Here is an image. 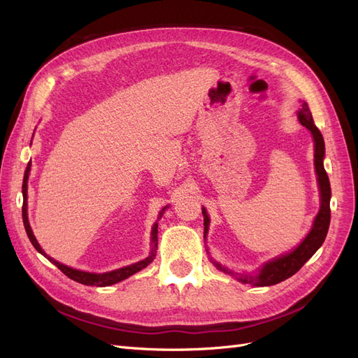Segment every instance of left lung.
I'll return each mask as SVG.
<instances>
[{"mask_svg": "<svg viewBox=\"0 0 358 358\" xmlns=\"http://www.w3.org/2000/svg\"><path fill=\"white\" fill-rule=\"evenodd\" d=\"M299 121L303 127H306L309 129L313 136V140H315V169L318 175L320 191H321V209L317 215L315 221H313V227L309 231V234L306 236V239L303 241L294 251L287 255L279 257L273 259V262L266 263L264 267L262 268V272H259V275L257 276L239 275V280L243 284H254L257 287H268V285L282 282V280L291 278L292 275L299 272V270L303 267V264H305L308 259L318 251L327 236L329 225H330L331 188H330L327 171L322 164L324 152H326V148H324V138L317 125L313 124L312 113L306 103H303L301 109L299 112ZM203 218H204V234H206L208 233V227H209V216L204 209H203ZM213 264L218 267L221 272L233 275V272H230L229 268H225L220 263L213 262Z\"/></svg>", "mask_w": 358, "mask_h": 358, "instance_id": "left-lung-1", "label": "left lung"}]
</instances>
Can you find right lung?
<instances>
[{"label":"right lung","instance_id":"right-lung-1","mask_svg":"<svg viewBox=\"0 0 358 358\" xmlns=\"http://www.w3.org/2000/svg\"><path fill=\"white\" fill-rule=\"evenodd\" d=\"M29 169H31V161H29V164H28V167H27V170H25V175H24V183H22V194H24L22 220H24L25 230H27V234H28V237H29V241H31L32 246H34L40 254H43V255H45L48 259H50V262H52L53 264H55L64 275L69 276V278H70V279H73V280H76V282L83 284V285H92V287H109V285H113V284L121 282V280L127 279L128 276H131V275L137 273L138 270L145 268L150 262H152L154 257H155V249H157V242H158V237H157V234H158V224H154V229H152V242H154V246H152V252H150V255H149L148 258L142 259V262L134 263V264H131V266L122 267V268H117V270H115V272L101 273V275H95V273L82 272V270H76V268L67 267V266H64V264H61V263L55 262V259H52L50 257H48V255L45 254V251H43V249L40 248V245L37 243L34 234H32V230H31L29 222H28V216H27V187H28V185H27V182H28ZM162 210H164V209H162ZM162 210H161V213H162ZM161 213H159V216H161Z\"/></svg>","mask_w":358,"mask_h":358}]
</instances>
